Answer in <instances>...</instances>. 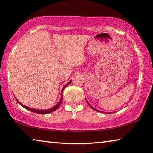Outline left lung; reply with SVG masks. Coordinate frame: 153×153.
I'll return each mask as SVG.
<instances>
[{
  "instance_id": "1",
  "label": "left lung",
  "mask_w": 153,
  "mask_h": 153,
  "mask_svg": "<svg viewBox=\"0 0 153 153\" xmlns=\"http://www.w3.org/2000/svg\"><path fill=\"white\" fill-rule=\"evenodd\" d=\"M85 100H86V98H85ZM86 102H87V103L88 104V105H90V107H91V108H92V109H93V110H95V111H96V112H101V111H100V110H96V108H94V107H92V106H91V105H90V104H89V103H88V101H87V100H86ZM105 114H111V113H110V112H107V113H105Z\"/></svg>"
}]
</instances>
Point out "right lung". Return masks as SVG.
I'll return each instance as SVG.
<instances>
[{
    "label": "right lung",
    "mask_w": 153,
    "mask_h": 153,
    "mask_svg": "<svg viewBox=\"0 0 153 153\" xmlns=\"http://www.w3.org/2000/svg\"><path fill=\"white\" fill-rule=\"evenodd\" d=\"M71 80H70V81H69L68 84H66V85H64V87L63 88V89H62V98H61V99H60V100H59V102H58V103L55 105L54 107H53V108H50V109H49V110H37V109H34V108H29V107H27V106H25V105H23L21 103H20V102H19L17 100H16V102H18V103L20 104L21 105H22V106H23V108H25V109H27V110H29V111H31V112H35V113H37V114H49V113H51V112H53V111H55V110H56L57 109H58V108H59V106H60V105H61V104H62V100H63V90H64V89L67 87V86L70 84L71 83Z\"/></svg>",
    "instance_id": "right-lung-1"
}]
</instances>
